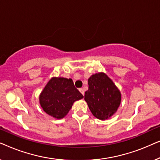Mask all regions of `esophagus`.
<instances>
[{"mask_svg":"<svg viewBox=\"0 0 160 160\" xmlns=\"http://www.w3.org/2000/svg\"><path fill=\"white\" fill-rule=\"evenodd\" d=\"M79 91H80V92L82 93L83 95H84V89H83V88H81V89H79Z\"/></svg>","mask_w":160,"mask_h":160,"instance_id":"obj_1","label":"esophagus"}]
</instances>
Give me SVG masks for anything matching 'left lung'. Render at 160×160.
Masks as SVG:
<instances>
[{
  "label": "left lung",
  "instance_id": "obj_1",
  "mask_svg": "<svg viewBox=\"0 0 160 160\" xmlns=\"http://www.w3.org/2000/svg\"><path fill=\"white\" fill-rule=\"evenodd\" d=\"M84 100L94 117L106 120L117 112L121 103V92L113 81L104 73L92 75Z\"/></svg>",
  "mask_w": 160,
  "mask_h": 160
}]
</instances>
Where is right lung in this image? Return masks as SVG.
<instances>
[{"mask_svg": "<svg viewBox=\"0 0 160 160\" xmlns=\"http://www.w3.org/2000/svg\"><path fill=\"white\" fill-rule=\"evenodd\" d=\"M83 98L71 78L52 77L39 95V102L47 114L60 119L67 115L74 102Z\"/></svg>", "mask_w": 160, "mask_h": 160, "instance_id": "obj_1", "label": "right lung"}]
</instances>
